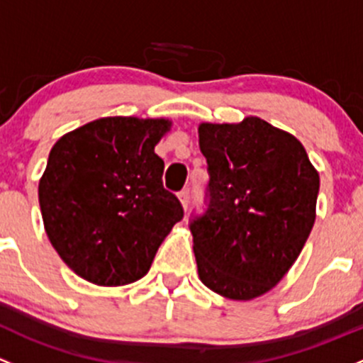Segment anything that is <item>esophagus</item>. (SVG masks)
<instances>
[{
  "label": "esophagus",
  "instance_id": "obj_1",
  "mask_svg": "<svg viewBox=\"0 0 363 363\" xmlns=\"http://www.w3.org/2000/svg\"><path fill=\"white\" fill-rule=\"evenodd\" d=\"M179 201H181L182 208H184V211H188V207H189V191L179 193Z\"/></svg>",
  "mask_w": 363,
  "mask_h": 363
}]
</instances>
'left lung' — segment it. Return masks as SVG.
Returning a JSON list of instances; mask_svg holds the SVG:
<instances>
[{"label":"left lung","mask_w":363,"mask_h":363,"mask_svg":"<svg viewBox=\"0 0 363 363\" xmlns=\"http://www.w3.org/2000/svg\"><path fill=\"white\" fill-rule=\"evenodd\" d=\"M208 208L191 223L201 284L231 301L269 292L299 257L316 219L320 175L292 133L257 116L200 123Z\"/></svg>","instance_id":"8db88e82"}]
</instances>
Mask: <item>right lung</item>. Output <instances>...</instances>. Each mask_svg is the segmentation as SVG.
I'll return each mask as SVG.
<instances>
[{
  "instance_id": "obj_1",
  "label": "right lung",
  "mask_w": 363,
  "mask_h": 363,
  "mask_svg": "<svg viewBox=\"0 0 363 363\" xmlns=\"http://www.w3.org/2000/svg\"><path fill=\"white\" fill-rule=\"evenodd\" d=\"M170 128L167 118L106 116L53 144L38 186L41 217L52 247L83 280H140L184 216L155 152Z\"/></svg>"
}]
</instances>
